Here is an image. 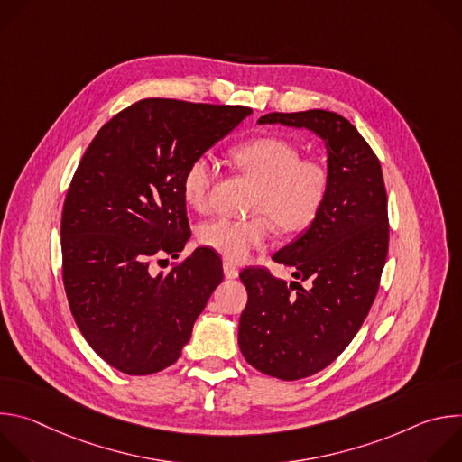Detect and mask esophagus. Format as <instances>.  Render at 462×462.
Segmentation results:
<instances>
[{
	"instance_id": "1",
	"label": "esophagus",
	"mask_w": 462,
	"mask_h": 462,
	"mask_svg": "<svg viewBox=\"0 0 462 462\" xmlns=\"http://www.w3.org/2000/svg\"><path fill=\"white\" fill-rule=\"evenodd\" d=\"M223 271H225V276H226L228 280H236V278L239 276V271H237V269L232 265V263H228V261H225Z\"/></svg>"
}]
</instances>
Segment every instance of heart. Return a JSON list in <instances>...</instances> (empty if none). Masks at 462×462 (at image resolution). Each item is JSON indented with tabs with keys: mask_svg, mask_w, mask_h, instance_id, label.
Returning a JSON list of instances; mask_svg holds the SVG:
<instances>
[{
	"mask_svg": "<svg viewBox=\"0 0 462 462\" xmlns=\"http://www.w3.org/2000/svg\"><path fill=\"white\" fill-rule=\"evenodd\" d=\"M236 166L257 182L252 212L261 214L237 221L216 217L197 228V241L241 263L269 241L274 223L285 234L309 228L319 216L328 195V171L312 159H300V150L282 137H257L232 153ZM217 162L210 155L195 157L182 175V195L193 210H207Z\"/></svg>",
	"mask_w": 462,
	"mask_h": 462,
	"instance_id": "obj_1",
	"label": "heart"
}]
</instances>
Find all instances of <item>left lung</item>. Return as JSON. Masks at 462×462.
<instances>
[{
	"label": "left lung",
	"mask_w": 462,
	"mask_h": 462,
	"mask_svg": "<svg viewBox=\"0 0 462 462\" xmlns=\"http://www.w3.org/2000/svg\"><path fill=\"white\" fill-rule=\"evenodd\" d=\"M257 124L309 129L327 152L328 195L318 219L273 255L309 285L265 269L239 274L248 292L237 333L245 360L269 376L300 380L342 355L374 301L387 257V195L376 155L342 115L269 113Z\"/></svg>",
	"instance_id": "obj_1"
}]
</instances>
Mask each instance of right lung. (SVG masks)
<instances>
[{"label":"right lung","instance_id":"1","mask_svg":"<svg viewBox=\"0 0 462 462\" xmlns=\"http://www.w3.org/2000/svg\"><path fill=\"white\" fill-rule=\"evenodd\" d=\"M252 113L243 106L146 98L115 115L86 150L61 214L63 285L80 333L125 374L177 362L193 323L223 282L219 257L189 239L182 175Z\"/></svg>","mask_w":462,"mask_h":462}]
</instances>
